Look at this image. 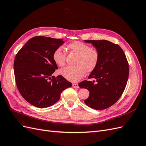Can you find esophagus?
Here are the masks:
<instances>
[{
    "label": "esophagus",
    "mask_w": 146,
    "mask_h": 146,
    "mask_svg": "<svg viewBox=\"0 0 146 146\" xmlns=\"http://www.w3.org/2000/svg\"><path fill=\"white\" fill-rule=\"evenodd\" d=\"M72 87L74 88H78V85L77 83H73L72 84Z\"/></svg>",
    "instance_id": "esophagus-1"
}]
</instances>
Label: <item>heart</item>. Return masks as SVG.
Wrapping results in <instances>:
<instances>
[{
  "label": "heart",
  "mask_w": 146,
  "mask_h": 146,
  "mask_svg": "<svg viewBox=\"0 0 146 146\" xmlns=\"http://www.w3.org/2000/svg\"><path fill=\"white\" fill-rule=\"evenodd\" d=\"M68 49L77 55L75 67L64 68L60 70V74L69 81L77 82L84 76L85 71L91 72L98 66L100 60V52L94 47H90L80 41L69 43ZM66 55L61 47L56 48L53 53V60L59 66L65 64Z\"/></svg>",
  "instance_id": "heart-1"
}]
</instances>
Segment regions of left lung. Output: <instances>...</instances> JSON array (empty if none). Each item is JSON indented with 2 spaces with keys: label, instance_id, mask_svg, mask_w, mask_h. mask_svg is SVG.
Instances as JSON below:
<instances>
[{
  "label": "left lung",
  "instance_id": "left-lung-1",
  "mask_svg": "<svg viewBox=\"0 0 146 146\" xmlns=\"http://www.w3.org/2000/svg\"><path fill=\"white\" fill-rule=\"evenodd\" d=\"M84 41L91 43L100 52L99 64L88 77L93 80H84L78 84L79 87L90 92L84 102L95 110L108 108L116 102L125 90L129 63L124 52L116 44L104 39Z\"/></svg>",
  "mask_w": 146,
  "mask_h": 146
}]
</instances>
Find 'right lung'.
<instances>
[{
	"label": "right lung",
	"instance_id": "1",
	"mask_svg": "<svg viewBox=\"0 0 146 146\" xmlns=\"http://www.w3.org/2000/svg\"><path fill=\"white\" fill-rule=\"evenodd\" d=\"M64 42L61 39L35 36L16 55L14 72L17 89L24 99L35 107H50L59 100L63 90L72 86L62 76H52L58 69L53 53Z\"/></svg>",
	"mask_w": 146,
	"mask_h": 146
}]
</instances>
